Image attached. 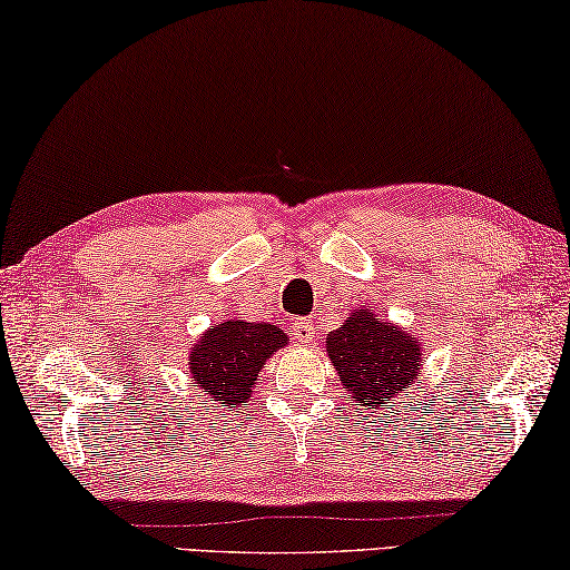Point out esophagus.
Masks as SVG:
<instances>
[{"mask_svg":"<svg viewBox=\"0 0 570 570\" xmlns=\"http://www.w3.org/2000/svg\"><path fill=\"white\" fill-rule=\"evenodd\" d=\"M293 338L297 343H313L315 341V323L311 318H301L293 323Z\"/></svg>","mask_w":570,"mask_h":570,"instance_id":"esophagus-1","label":"esophagus"}]
</instances>
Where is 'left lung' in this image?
I'll use <instances>...</instances> for the list:
<instances>
[{"label":"left lung","mask_w":570,"mask_h":570,"mask_svg":"<svg viewBox=\"0 0 570 570\" xmlns=\"http://www.w3.org/2000/svg\"><path fill=\"white\" fill-rule=\"evenodd\" d=\"M325 351L353 406L396 404L422 381V335H412L368 305L351 311L341 328L325 335Z\"/></svg>","instance_id":"1"}]
</instances>
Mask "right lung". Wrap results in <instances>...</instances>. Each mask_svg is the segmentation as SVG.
Masks as SVG:
<instances>
[{
	"label": "right lung",
	"mask_w": 570,
	"mask_h": 570,
	"mask_svg": "<svg viewBox=\"0 0 570 570\" xmlns=\"http://www.w3.org/2000/svg\"><path fill=\"white\" fill-rule=\"evenodd\" d=\"M287 346L285 331L269 323L229 318L209 325L189 351V379L224 409L245 406L259 371L273 353Z\"/></svg>",
	"instance_id": "add662e5"
}]
</instances>
